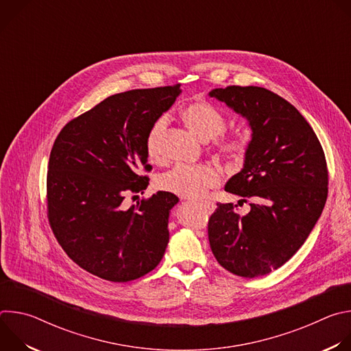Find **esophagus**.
I'll return each instance as SVG.
<instances>
[{
  "mask_svg": "<svg viewBox=\"0 0 351 351\" xmlns=\"http://www.w3.org/2000/svg\"><path fill=\"white\" fill-rule=\"evenodd\" d=\"M198 204H199V206H203V207L206 208V211H207V213H210V214H211V213H214V210H215V204H214V203H211V202H199Z\"/></svg>",
  "mask_w": 351,
  "mask_h": 351,
  "instance_id": "1",
  "label": "esophagus"
}]
</instances>
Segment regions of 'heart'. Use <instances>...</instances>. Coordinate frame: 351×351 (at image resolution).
Returning a JSON list of instances; mask_svg holds the SVG:
<instances>
[{
	"instance_id": "1",
	"label": "heart",
	"mask_w": 351,
	"mask_h": 351,
	"mask_svg": "<svg viewBox=\"0 0 351 351\" xmlns=\"http://www.w3.org/2000/svg\"><path fill=\"white\" fill-rule=\"evenodd\" d=\"M182 118L189 129L204 141L217 138L226 128V121L221 111L206 101L189 104L182 111ZM167 125V117H160L149 128L145 137L147 156L149 161L156 164L162 161L161 145ZM245 147L247 140L240 134L223 136L217 141V148L219 152L232 158L241 157L245 152ZM221 172L213 165L179 164L160 176L158 187L183 198H198L204 195L210 189L217 187L221 183Z\"/></svg>"
}]
</instances>
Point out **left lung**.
Here are the masks:
<instances>
[{"instance_id":"8db88e82","label":"left lung","mask_w":351,"mask_h":351,"mask_svg":"<svg viewBox=\"0 0 351 351\" xmlns=\"http://www.w3.org/2000/svg\"><path fill=\"white\" fill-rule=\"evenodd\" d=\"M210 97L247 119L252 129L244 164L225 190L247 198L250 213L217 204L208 239L229 272L257 278L278 269L304 244L328 197L322 145L306 118L280 95L257 86L214 88Z\"/></svg>"}]
</instances>
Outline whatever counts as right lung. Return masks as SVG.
Returning a JSON list of instances; mask_svg holds the SVG:
<instances>
[{
  "instance_id": "obj_1",
  "label": "right lung",
  "mask_w": 351,
  "mask_h": 351,
  "mask_svg": "<svg viewBox=\"0 0 351 351\" xmlns=\"http://www.w3.org/2000/svg\"><path fill=\"white\" fill-rule=\"evenodd\" d=\"M180 93L176 84L114 94L56 138L47 173L48 221L69 258L98 278L134 280L164 257L169 213L179 198L157 191L128 210L122 202L126 193L147 189V133Z\"/></svg>"
}]
</instances>
